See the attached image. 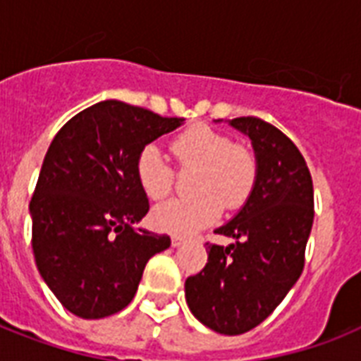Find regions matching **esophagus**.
<instances>
[{"label":"esophagus","instance_id":"34e87169","mask_svg":"<svg viewBox=\"0 0 361 361\" xmlns=\"http://www.w3.org/2000/svg\"><path fill=\"white\" fill-rule=\"evenodd\" d=\"M183 243H185V240H183V238L172 236V247H180V245H183Z\"/></svg>","mask_w":361,"mask_h":361}]
</instances>
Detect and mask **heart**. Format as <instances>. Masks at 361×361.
I'll list each match as a JSON object with an SVG mask.
<instances>
[{
    "label": "heart",
    "instance_id": "heart-1",
    "mask_svg": "<svg viewBox=\"0 0 361 361\" xmlns=\"http://www.w3.org/2000/svg\"><path fill=\"white\" fill-rule=\"evenodd\" d=\"M170 149L181 170H197L192 192L198 197L176 198L153 209V225L159 231L191 236L214 225L223 214V206L243 208L255 192L257 153L225 133L204 123L191 125L172 138ZM135 170L142 191L152 200H163L174 189V166L153 144L142 147Z\"/></svg>",
    "mask_w": 361,
    "mask_h": 361
}]
</instances>
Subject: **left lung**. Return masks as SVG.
Instances as JSON below:
<instances>
[{
    "label": "left lung",
    "instance_id": "left-lung-1",
    "mask_svg": "<svg viewBox=\"0 0 361 361\" xmlns=\"http://www.w3.org/2000/svg\"><path fill=\"white\" fill-rule=\"evenodd\" d=\"M231 125L252 140L257 187L240 214L215 231L236 241L206 243L208 262L187 277L185 298L204 326L240 336L268 319L300 279L314 198L307 163L283 130L255 116L234 118Z\"/></svg>",
    "mask_w": 361,
    "mask_h": 361
}]
</instances>
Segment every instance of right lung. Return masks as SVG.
Here are the masks:
<instances>
[{"label": "right lung", "mask_w": 361, "mask_h": 361, "mask_svg": "<svg viewBox=\"0 0 361 361\" xmlns=\"http://www.w3.org/2000/svg\"><path fill=\"white\" fill-rule=\"evenodd\" d=\"M181 121L103 101L54 136L30 202L31 245L42 279L76 317L127 307L147 260L170 247L166 234L133 226L149 212L135 164L142 147Z\"/></svg>", "instance_id": "add662e5"}]
</instances>
